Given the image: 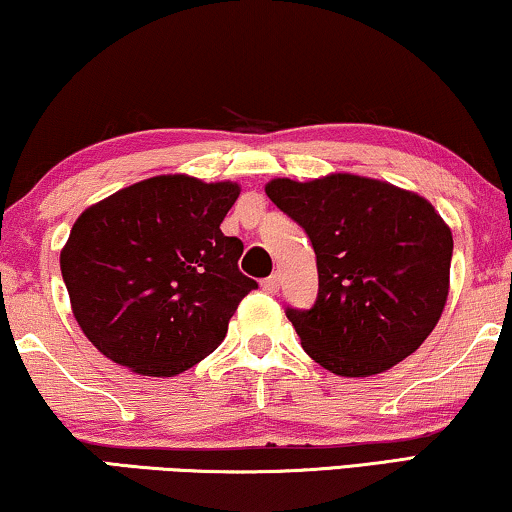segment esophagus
I'll list each match as a JSON object with an SVG mask.
<instances>
[{
    "mask_svg": "<svg viewBox=\"0 0 512 512\" xmlns=\"http://www.w3.org/2000/svg\"><path fill=\"white\" fill-rule=\"evenodd\" d=\"M262 290H264V292H269V294H276V292L280 290V278L276 276V273H273V276H269V278H264V280H262Z\"/></svg>",
    "mask_w": 512,
    "mask_h": 512,
    "instance_id": "1",
    "label": "esophagus"
}]
</instances>
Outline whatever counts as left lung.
<instances>
[{
  "mask_svg": "<svg viewBox=\"0 0 512 512\" xmlns=\"http://www.w3.org/2000/svg\"><path fill=\"white\" fill-rule=\"evenodd\" d=\"M264 190L318 257L313 308H287L308 357L336 376L366 378L413 355L450 292L452 232L436 208L355 174L273 178Z\"/></svg>",
  "mask_w": 512,
  "mask_h": 512,
  "instance_id": "obj_1",
  "label": "left lung"
}]
</instances>
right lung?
<instances>
[{
    "mask_svg": "<svg viewBox=\"0 0 512 512\" xmlns=\"http://www.w3.org/2000/svg\"><path fill=\"white\" fill-rule=\"evenodd\" d=\"M241 187L153 176L85 208L60 253L71 311L88 341L139 376L171 378L227 334L257 283L243 243L222 234Z\"/></svg>",
    "mask_w": 512,
    "mask_h": 512,
    "instance_id": "1",
    "label": "right lung"
}]
</instances>
